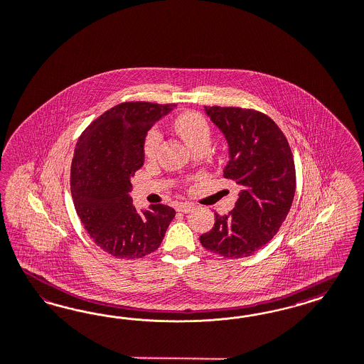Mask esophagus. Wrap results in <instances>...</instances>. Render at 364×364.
<instances>
[{
  "mask_svg": "<svg viewBox=\"0 0 364 364\" xmlns=\"http://www.w3.org/2000/svg\"><path fill=\"white\" fill-rule=\"evenodd\" d=\"M176 210H177L178 213H188L193 210V205L189 204V203H180V204L176 205Z\"/></svg>",
  "mask_w": 364,
  "mask_h": 364,
  "instance_id": "obj_1",
  "label": "esophagus"
}]
</instances>
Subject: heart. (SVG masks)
Here are the masks:
<instances>
[{"label": "heart", "mask_w": 364, "mask_h": 364, "mask_svg": "<svg viewBox=\"0 0 364 364\" xmlns=\"http://www.w3.org/2000/svg\"><path fill=\"white\" fill-rule=\"evenodd\" d=\"M177 134L184 139V142L193 151L200 145H210L211 142V129L204 117L196 112L181 113L173 122ZM161 142V136L157 130H151L144 142V154L146 159H153L159 145Z\"/></svg>", "instance_id": "obj_1"}]
</instances>
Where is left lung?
<instances>
[{
  "instance_id": "8db88e82",
  "label": "left lung",
  "mask_w": 364,
  "mask_h": 364,
  "mask_svg": "<svg viewBox=\"0 0 364 364\" xmlns=\"http://www.w3.org/2000/svg\"><path fill=\"white\" fill-rule=\"evenodd\" d=\"M204 110L228 144L223 176L242 189L232 211L215 213V225L200 235V243L228 259L245 258L273 239L288 216L296 192L293 153L266 114L220 106Z\"/></svg>"
}]
</instances>
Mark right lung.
<instances>
[{
	"instance_id": "1",
	"label": "right lung",
	"mask_w": 364,
	"mask_h": 364,
	"mask_svg": "<svg viewBox=\"0 0 364 364\" xmlns=\"http://www.w3.org/2000/svg\"><path fill=\"white\" fill-rule=\"evenodd\" d=\"M175 105L124 102L87 126L71 164V193L88 235L115 258H142L157 250L176 211L133 205L130 178L144 165L148 130Z\"/></svg>"
}]
</instances>
